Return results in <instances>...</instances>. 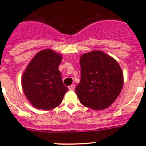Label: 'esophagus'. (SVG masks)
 Here are the masks:
<instances>
[{
	"label": "esophagus",
	"instance_id": "obj_1",
	"mask_svg": "<svg viewBox=\"0 0 146 146\" xmlns=\"http://www.w3.org/2000/svg\"><path fill=\"white\" fill-rule=\"evenodd\" d=\"M75 87H76V85H75L74 84H73V85H70V86H68L69 90H73L75 89Z\"/></svg>",
	"mask_w": 146,
	"mask_h": 146
}]
</instances>
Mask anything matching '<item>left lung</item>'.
Returning a JSON list of instances; mask_svg holds the SVG:
<instances>
[{
	"instance_id": "8db88e82",
	"label": "left lung",
	"mask_w": 146,
	"mask_h": 146,
	"mask_svg": "<svg viewBox=\"0 0 146 146\" xmlns=\"http://www.w3.org/2000/svg\"><path fill=\"white\" fill-rule=\"evenodd\" d=\"M80 82L76 92L82 105L92 110L110 107L121 92L123 76L117 61L101 51L80 57Z\"/></svg>"
}]
</instances>
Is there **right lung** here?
Instances as JSON below:
<instances>
[{
  "label": "right lung",
  "instance_id": "right-lung-1",
  "mask_svg": "<svg viewBox=\"0 0 146 146\" xmlns=\"http://www.w3.org/2000/svg\"><path fill=\"white\" fill-rule=\"evenodd\" d=\"M62 57L51 49L39 51L30 61L22 78L25 96L37 109L50 110L59 105L68 88L58 70Z\"/></svg>",
  "mask_w": 146,
  "mask_h": 146
}]
</instances>
